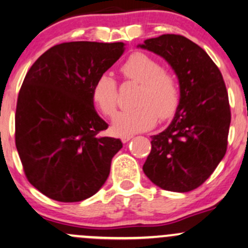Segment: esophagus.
<instances>
[{"label": "esophagus", "instance_id": "1", "mask_svg": "<svg viewBox=\"0 0 248 248\" xmlns=\"http://www.w3.org/2000/svg\"><path fill=\"white\" fill-rule=\"evenodd\" d=\"M133 138L132 135H125V136H122L121 137V140L123 142H127L129 140H131V139Z\"/></svg>", "mask_w": 248, "mask_h": 248}]
</instances>
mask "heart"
Instances as JSON below:
<instances>
[{"mask_svg": "<svg viewBox=\"0 0 248 248\" xmlns=\"http://www.w3.org/2000/svg\"><path fill=\"white\" fill-rule=\"evenodd\" d=\"M126 81L139 83L136 107L115 116L112 129L118 135H132L148 130L158 117L167 119L175 112L180 101V83L176 75L162 68L150 55L137 52L119 67ZM94 103L107 117L115 115L118 106V84L109 74H101L93 86Z\"/></svg>", "mask_w": 248, "mask_h": 248, "instance_id": "1", "label": "heart"}]
</instances>
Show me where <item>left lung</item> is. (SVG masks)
Masks as SVG:
<instances>
[{
	"instance_id": "obj_1",
	"label": "left lung",
	"mask_w": 248,
	"mask_h": 248,
	"mask_svg": "<svg viewBox=\"0 0 248 248\" xmlns=\"http://www.w3.org/2000/svg\"><path fill=\"white\" fill-rule=\"evenodd\" d=\"M139 46L167 60L180 83L175 116L152 136L142 170L158 187L187 193L208 180L228 150L231 110L225 82L204 49L188 38L162 34Z\"/></svg>"
}]
</instances>
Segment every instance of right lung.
Segmentation results:
<instances>
[{"instance_id": "obj_1", "label": "right lung", "mask_w": 248, "mask_h": 248, "mask_svg": "<svg viewBox=\"0 0 248 248\" xmlns=\"http://www.w3.org/2000/svg\"><path fill=\"white\" fill-rule=\"evenodd\" d=\"M124 52L123 43L54 45L26 73L17 98L15 141L28 181L59 202H80L107 181L123 147L100 133L93 86Z\"/></svg>"}]
</instances>
